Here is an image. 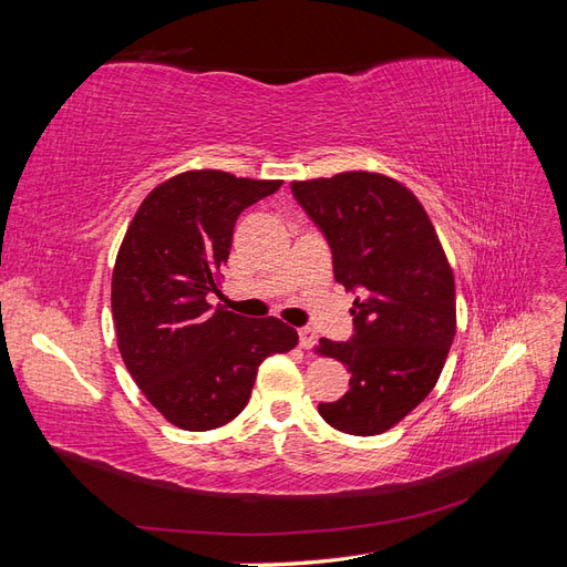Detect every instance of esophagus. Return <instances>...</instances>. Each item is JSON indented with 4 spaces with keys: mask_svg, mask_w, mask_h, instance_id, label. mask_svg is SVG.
I'll list each match as a JSON object with an SVG mask.
<instances>
[{
    "mask_svg": "<svg viewBox=\"0 0 567 567\" xmlns=\"http://www.w3.org/2000/svg\"><path fill=\"white\" fill-rule=\"evenodd\" d=\"M298 338H300V348H305V350L317 346V331L310 329V326H302V329H298Z\"/></svg>",
    "mask_w": 567,
    "mask_h": 567,
    "instance_id": "esophagus-1",
    "label": "esophagus"
}]
</instances>
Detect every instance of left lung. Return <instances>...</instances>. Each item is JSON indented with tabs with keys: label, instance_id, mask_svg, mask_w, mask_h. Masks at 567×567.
Here are the masks:
<instances>
[{
	"label": "left lung",
	"instance_id": "left-lung-1",
	"mask_svg": "<svg viewBox=\"0 0 567 567\" xmlns=\"http://www.w3.org/2000/svg\"><path fill=\"white\" fill-rule=\"evenodd\" d=\"M333 255L336 281L359 290L354 333L319 340L352 373L350 390L319 404L340 433L379 435L414 411L440 379L456 333L454 274L431 217L400 182L340 173L290 184Z\"/></svg>",
	"mask_w": 567,
	"mask_h": 567
}]
</instances>
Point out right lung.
<instances>
[{"mask_svg": "<svg viewBox=\"0 0 567 567\" xmlns=\"http://www.w3.org/2000/svg\"><path fill=\"white\" fill-rule=\"evenodd\" d=\"M279 179L188 169L158 184L117 250L111 307L123 362L146 400L182 431H213L241 414L269 354L296 348L281 319L213 307L234 225Z\"/></svg>", "mask_w": 567, "mask_h": 567, "instance_id": "right-lung-1", "label": "right lung"}]
</instances>
